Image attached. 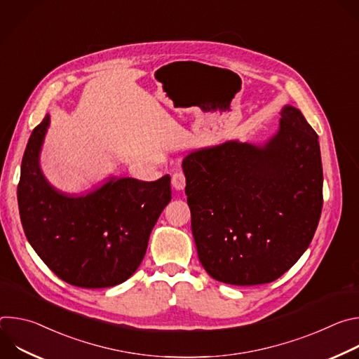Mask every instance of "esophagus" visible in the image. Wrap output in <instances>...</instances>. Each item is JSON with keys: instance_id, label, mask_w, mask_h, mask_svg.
<instances>
[{"instance_id": "34e87169", "label": "esophagus", "mask_w": 359, "mask_h": 359, "mask_svg": "<svg viewBox=\"0 0 359 359\" xmlns=\"http://www.w3.org/2000/svg\"><path fill=\"white\" fill-rule=\"evenodd\" d=\"M172 184H173V187L176 190H184V187H186V176H184V173L180 172V170L175 172L173 176H172Z\"/></svg>"}]
</instances>
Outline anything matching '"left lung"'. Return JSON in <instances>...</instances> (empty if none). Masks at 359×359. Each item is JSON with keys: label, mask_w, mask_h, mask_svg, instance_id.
<instances>
[{"label": "left lung", "mask_w": 359, "mask_h": 359, "mask_svg": "<svg viewBox=\"0 0 359 359\" xmlns=\"http://www.w3.org/2000/svg\"><path fill=\"white\" fill-rule=\"evenodd\" d=\"M264 143L238 139L183 159L191 233L210 277L231 285L267 284L309 248L323 209L318 135L285 105Z\"/></svg>", "instance_id": "1"}]
</instances>
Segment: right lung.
Returning a JSON list of instances; mask_svg holds the SVG:
<instances>
[{"label": "right lung", "instance_id": "right-lung-1", "mask_svg": "<svg viewBox=\"0 0 359 359\" xmlns=\"http://www.w3.org/2000/svg\"><path fill=\"white\" fill-rule=\"evenodd\" d=\"M50 116L32 130L21 163L18 209L25 236L61 280L82 288L126 281L140 266L150 233L172 198L170 176L156 182L111 177L68 196L43 176L39 156Z\"/></svg>", "mask_w": 359, "mask_h": 359}]
</instances>
